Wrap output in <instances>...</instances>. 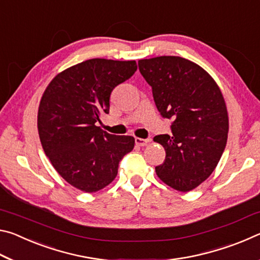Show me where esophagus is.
Instances as JSON below:
<instances>
[{
  "mask_svg": "<svg viewBox=\"0 0 260 260\" xmlns=\"http://www.w3.org/2000/svg\"><path fill=\"white\" fill-rule=\"evenodd\" d=\"M150 142V140L149 139H141V138H135V144L139 147H144L147 146V144Z\"/></svg>",
  "mask_w": 260,
  "mask_h": 260,
  "instance_id": "1",
  "label": "esophagus"
}]
</instances>
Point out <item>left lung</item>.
Instances as JSON below:
<instances>
[{
  "label": "left lung",
  "mask_w": 260,
  "mask_h": 260,
  "mask_svg": "<svg viewBox=\"0 0 260 260\" xmlns=\"http://www.w3.org/2000/svg\"><path fill=\"white\" fill-rule=\"evenodd\" d=\"M139 70L158 111L172 119V136L153 138L166 151L156 173L175 190L190 191L210 177L225 150L230 122L221 90L204 69L182 57L140 59Z\"/></svg>",
  "instance_id": "left-lung-1"
}]
</instances>
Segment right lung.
Segmentation results:
<instances>
[{"label":"right lung","instance_id":"add662e5","mask_svg":"<svg viewBox=\"0 0 260 260\" xmlns=\"http://www.w3.org/2000/svg\"><path fill=\"white\" fill-rule=\"evenodd\" d=\"M135 60L93 58L52 79L38 111L43 150L65 181L85 192L111 183L118 165L133 150V136L112 135L96 126L109 113L113 88L135 73Z\"/></svg>","mask_w":260,"mask_h":260}]
</instances>
